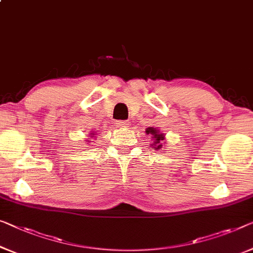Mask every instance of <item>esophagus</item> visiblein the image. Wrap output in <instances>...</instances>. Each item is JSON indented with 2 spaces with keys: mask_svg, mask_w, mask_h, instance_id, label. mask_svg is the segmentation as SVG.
<instances>
[{
  "mask_svg": "<svg viewBox=\"0 0 253 253\" xmlns=\"http://www.w3.org/2000/svg\"><path fill=\"white\" fill-rule=\"evenodd\" d=\"M117 127H119V128L129 127V122H127V120H125V122H123V120H119V122H117Z\"/></svg>",
  "mask_w": 253,
  "mask_h": 253,
  "instance_id": "obj_1",
  "label": "esophagus"
}]
</instances>
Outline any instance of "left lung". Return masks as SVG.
I'll use <instances>...</instances> for the list:
<instances>
[{
  "instance_id": "8db88e82",
  "label": "left lung",
  "mask_w": 253,
  "mask_h": 253,
  "mask_svg": "<svg viewBox=\"0 0 253 253\" xmlns=\"http://www.w3.org/2000/svg\"><path fill=\"white\" fill-rule=\"evenodd\" d=\"M145 134L150 135L151 139H152V143L150 144V146H152V149L158 151L163 149V144L165 141V134L163 131H160L158 128L149 127L145 129Z\"/></svg>"
}]
</instances>
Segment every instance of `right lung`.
Segmentation results:
<instances>
[{"label":"right lung","instance_id":"1","mask_svg":"<svg viewBox=\"0 0 253 253\" xmlns=\"http://www.w3.org/2000/svg\"><path fill=\"white\" fill-rule=\"evenodd\" d=\"M95 131H90V134H89V137H87V138H86V141L85 142H87V143H90V142H92V141H90V139H92V138H95L96 136H95Z\"/></svg>","mask_w":253,"mask_h":253}]
</instances>
